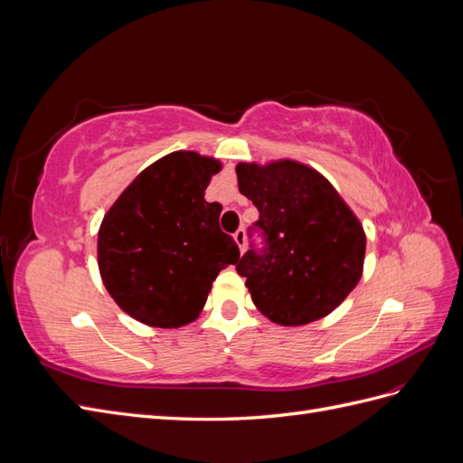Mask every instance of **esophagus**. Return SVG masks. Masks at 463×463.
Returning a JSON list of instances; mask_svg holds the SVG:
<instances>
[{
	"instance_id": "34e87169",
	"label": "esophagus",
	"mask_w": 463,
	"mask_h": 463,
	"mask_svg": "<svg viewBox=\"0 0 463 463\" xmlns=\"http://www.w3.org/2000/svg\"><path fill=\"white\" fill-rule=\"evenodd\" d=\"M233 237H235L237 245H240V249H241V250H245V245H247V235H245V228H240V230H237V232L233 233Z\"/></svg>"
}]
</instances>
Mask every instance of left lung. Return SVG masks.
Returning <instances> with one entry per match:
<instances>
[{
  "label": "left lung",
  "instance_id": "obj_1",
  "mask_svg": "<svg viewBox=\"0 0 463 463\" xmlns=\"http://www.w3.org/2000/svg\"><path fill=\"white\" fill-rule=\"evenodd\" d=\"M259 210L235 266L262 315L299 326L332 313L363 272L365 233L328 181L298 162L235 167Z\"/></svg>",
  "mask_w": 463,
  "mask_h": 463
}]
</instances>
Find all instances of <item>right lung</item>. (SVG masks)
<instances>
[{"label": "right lung", "mask_w": 463, "mask_h": 463, "mask_svg": "<svg viewBox=\"0 0 463 463\" xmlns=\"http://www.w3.org/2000/svg\"><path fill=\"white\" fill-rule=\"evenodd\" d=\"M220 162L174 152L148 165L108 210L98 232V266L109 296L148 326L177 328L199 317L213 282L240 260L206 203Z\"/></svg>", "instance_id": "add662e5"}]
</instances>
